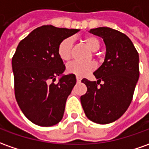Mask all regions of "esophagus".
I'll use <instances>...</instances> for the list:
<instances>
[{
  "instance_id": "34e87169",
  "label": "esophagus",
  "mask_w": 149,
  "mask_h": 149,
  "mask_svg": "<svg viewBox=\"0 0 149 149\" xmlns=\"http://www.w3.org/2000/svg\"><path fill=\"white\" fill-rule=\"evenodd\" d=\"M76 80H77V82H78V83H79V82H80V81H81V79H80V78H79V77L77 76L76 77Z\"/></svg>"
}]
</instances>
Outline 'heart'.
<instances>
[{
    "label": "heart",
    "instance_id": "b5f03b06",
    "mask_svg": "<svg viewBox=\"0 0 149 149\" xmlns=\"http://www.w3.org/2000/svg\"><path fill=\"white\" fill-rule=\"evenodd\" d=\"M84 42L88 47L92 51L95 52L100 49V40L95 36H88L84 39ZM57 53L61 60L69 61L73 53V40L71 38L64 39L59 44L57 48ZM96 68V65L93 61L90 62H80V61H72L69 63L66 66V70L69 74H72L78 77H83L93 71Z\"/></svg>",
    "mask_w": 149,
    "mask_h": 149
}]
</instances>
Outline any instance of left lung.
I'll return each mask as SVG.
<instances>
[{
  "mask_svg": "<svg viewBox=\"0 0 149 149\" xmlns=\"http://www.w3.org/2000/svg\"><path fill=\"white\" fill-rule=\"evenodd\" d=\"M89 32L103 39L106 54L93 73L98 80L82 79L88 91L81 96V104L88 119L108 124L118 119L131 104L139 76V54L128 36L117 30L97 27Z\"/></svg>",
  "mask_w": 149,
  "mask_h": 149,
  "instance_id": "obj_1",
  "label": "left lung"
}]
</instances>
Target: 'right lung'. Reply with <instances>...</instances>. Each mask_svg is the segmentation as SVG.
<instances>
[{"label":"right lung","mask_w":149,"mask_h":149,"mask_svg":"<svg viewBox=\"0 0 149 149\" xmlns=\"http://www.w3.org/2000/svg\"><path fill=\"white\" fill-rule=\"evenodd\" d=\"M78 31L42 26L33 30L17 47L12 58L15 98L23 114L36 125L51 127L62 119L76 78L72 74L62 75L65 66L57 48L64 39ZM60 75L58 83L54 84Z\"/></svg>","instance_id":"add662e5"}]
</instances>
